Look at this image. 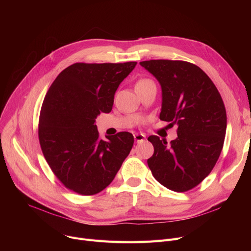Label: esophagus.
<instances>
[{
  "label": "esophagus",
  "instance_id": "34e87169",
  "mask_svg": "<svg viewBox=\"0 0 251 251\" xmlns=\"http://www.w3.org/2000/svg\"><path fill=\"white\" fill-rule=\"evenodd\" d=\"M134 139L136 142H142L146 140V135L142 134V133H135L134 134Z\"/></svg>",
  "mask_w": 251,
  "mask_h": 251
}]
</instances>
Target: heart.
I'll use <instances>...</instances> for the list:
<instances>
[{"mask_svg": "<svg viewBox=\"0 0 251 251\" xmlns=\"http://www.w3.org/2000/svg\"><path fill=\"white\" fill-rule=\"evenodd\" d=\"M150 83H153L151 80H150V79H140V80H138L135 84V88H138V87H142V86H146Z\"/></svg>", "mask_w": 251, "mask_h": 251, "instance_id": "heart-1", "label": "heart"}]
</instances>
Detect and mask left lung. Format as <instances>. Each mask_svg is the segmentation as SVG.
I'll return each instance as SVG.
<instances>
[{"mask_svg": "<svg viewBox=\"0 0 251 251\" xmlns=\"http://www.w3.org/2000/svg\"><path fill=\"white\" fill-rule=\"evenodd\" d=\"M139 64L161 84L160 119L178 127V136L170 144L155 135L148 138L154 149L148 165L168 189L188 191L212 172L221 154L227 128L224 101L210 78L192 63L150 60Z\"/></svg>", "mask_w": 251, "mask_h": 251, "instance_id": "8db88e82", "label": "left lung"}]
</instances>
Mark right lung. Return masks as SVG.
<instances>
[{"label":"right lung","instance_id":"add662e5","mask_svg":"<svg viewBox=\"0 0 251 251\" xmlns=\"http://www.w3.org/2000/svg\"><path fill=\"white\" fill-rule=\"evenodd\" d=\"M136 64L75 63L49 88L38 139L46 161L66 188L81 195L100 192L132 149L134 137L129 132L100 139L96 119L112 111L117 88Z\"/></svg>","mask_w":251,"mask_h":251}]
</instances>
